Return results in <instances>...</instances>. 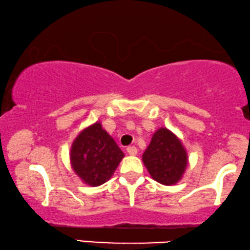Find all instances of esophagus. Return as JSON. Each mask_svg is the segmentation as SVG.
Returning a JSON list of instances; mask_svg holds the SVG:
<instances>
[{
    "label": "esophagus",
    "instance_id": "34e87169",
    "mask_svg": "<svg viewBox=\"0 0 250 250\" xmlns=\"http://www.w3.org/2000/svg\"><path fill=\"white\" fill-rule=\"evenodd\" d=\"M126 152H128L130 155H135L138 153V150L135 146H128L126 147Z\"/></svg>",
    "mask_w": 250,
    "mask_h": 250
}]
</instances>
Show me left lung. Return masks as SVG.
Returning <instances> with one entry per match:
<instances>
[{
  "instance_id": "left-lung-1",
  "label": "left lung",
  "mask_w": 250,
  "mask_h": 250,
  "mask_svg": "<svg viewBox=\"0 0 250 250\" xmlns=\"http://www.w3.org/2000/svg\"><path fill=\"white\" fill-rule=\"evenodd\" d=\"M142 161L154 181L173 185L183 176L188 166V153L176 135L167 128L154 132Z\"/></svg>"
}]
</instances>
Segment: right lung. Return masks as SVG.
<instances>
[{"mask_svg":"<svg viewBox=\"0 0 250 250\" xmlns=\"http://www.w3.org/2000/svg\"><path fill=\"white\" fill-rule=\"evenodd\" d=\"M124 156V152L100 122L83 129L70 149L73 170L83 183L90 186H99L111 179Z\"/></svg>","mask_w":250,"mask_h":250,"instance_id":"obj_1","label":"right lung"}]
</instances>
